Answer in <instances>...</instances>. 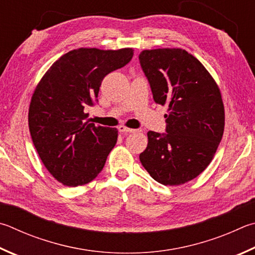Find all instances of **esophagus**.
Returning <instances> with one entry per match:
<instances>
[{"label":"esophagus","instance_id":"34e87169","mask_svg":"<svg viewBox=\"0 0 255 255\" xmlns=\"http://www.w3.org/2000/svg\"><path fill=\"white\" fill-rule=\"evenodd\" d=\"M118 130H119L120 132H124V133H129V132L136 131V129L127 128V127H125V126H119V127H118Z\"/></svg>","mask_w":255,"mask_h":255}]
</instances>
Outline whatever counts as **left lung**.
Wrapping results in <instances>:
<instances>
[{"label": "left lung", "instance_id": "obj_1", "mask_svg": "<svg viewBox=\"0 0 255 255\" xmlns=\"http://www.w3.org/2000/svg\"><path fill=\"white\" fill-rule=\"evenodd\" d=\"M139 62L156 104L168 106L166 132L148 131L139 155L145 169L163 185L197 177L214 157L224 131V106L212 76L182 49L143 50Z\"/></svg>", "mask_w": 255, "mask_h": 255}]
</instances>
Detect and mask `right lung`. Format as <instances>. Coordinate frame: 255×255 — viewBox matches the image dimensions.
Instances as JSON below:
<instances>
[{"instance_id": "1", "label": "right lung", "mask_w": 255, "mask_h": 255, "mask_svg": "<svg viewBox=\"0 0 255 255\" xmlns=\"http://www.w3.org/2000/svg\"><path fill=\"white\" fill-rule=\"evenodd\" d=\"M132 55L130 48L72 50L36 86L29 109L32 141L50 174L66 186L95 179L117 142V129L86 122V109L98 103L104 78Z\"/></svg>"}]
</instances>
